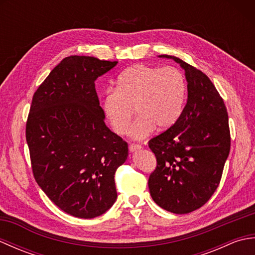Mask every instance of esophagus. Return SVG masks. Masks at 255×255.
Segmentation results:
<instances>
[{"label": "esophagus", "mask_w": 255, "mask_h": 255, "mask_svg": "<svg viewBox=\"0 0 255 255\" xmlns=\"http://www.w3.org/2000/svg\"><path fill=\"white\" fill-rule=\"evenodd\" d=\"M142 147L140 144H138V143H130L129 144V150L131 151V152H133V151H137V150H139V149H141Z\"/></svg>", "instance_id": "1"}]
</instances>
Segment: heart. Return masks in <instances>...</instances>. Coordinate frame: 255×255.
Returning a JSON list of instances; mask_svg holds the SVG:
<instances>
[{"instance_id":"obj_1","label":"heart","mask_w":255,"mask_h":255,"mask_svg":"<svg viewBox=\"0 0 255 255\" xmlns=\"http://www.w3.org/2000/svg\"><path fill=\"white\" fill-rule=\"evenodd\" d=\"M187 86L181 70L174 67L134 64L119 75L116 89L108 90L103 110L113 130L119 136L131 128L134 139L153 130H166L177 123L185 105Z\"/></svg>"}]
</instances>
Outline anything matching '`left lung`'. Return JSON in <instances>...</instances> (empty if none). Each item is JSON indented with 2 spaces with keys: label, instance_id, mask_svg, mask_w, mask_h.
<instances>
[{
  "label": "left lung",
  "instance_id": "left-lung-1",
  "mask_svg": "<svg viewBox=\"0 0 255 255\" xmlns=\"http://www.w3.org/2000/svg\"><path fill=\"white\" fill-rule=\"evenodd\" d=\"M185 70L187 103L177 123L149 140L156 158L148 185L154 203L173 214L202 207L217 189L231 138L223 97L200 70L174 56Z\"/></svg>",
  "mask_w": 255,
  "mask_h": 255
}]
</instances>
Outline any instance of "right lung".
<instances>
[{"label":"right lung","mask_w":255,"mask_h":255,"mask_svg":"<svg viewBox=\"0 0 255 255\" xmlns=\"http://www.w3.org/2000/svg\"><path fill=\"white\" fill-rule=\"evenodd\" d=\"M116 64L64 58L34 93L26 122L37 184L78 218H94L112 207L117 198L114 175L128 156V143L105 125L94 83Z\"/></svg>","instance_id":"1"}]
</instances>
